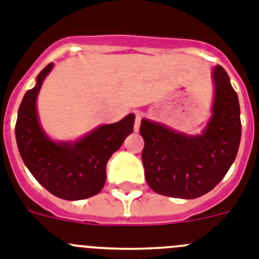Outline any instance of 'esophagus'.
Wrapping results in <instances>:
<instances>
[{
	"mask_svg": "<svg viewBox=\"0 0 259 259\" xmlns=\"http://www.w3.org/2000/svg\"><path fill=\"white\" fill-rule=\"evenodd\" d=\"M142 119V113H136V119H134V132H138Z\"/></svg>",
	"mask_w": 259,
	"mask_h": 259,
	"instance_id": "1",
	"label": "esophagus"
}]
</instances>
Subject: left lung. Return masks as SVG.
Here are the masks:
<instances>
[{"label": "left lung", "mask_w": 259, "mask_h": 259, "mask_svg": "<svg viewBox=\"0 0 259 259\" xmlns=\"http://www.w3.org/2000/svg\"><path fill=\"white\" fill-rule=\"evenodd\" d=\"M212 79V117L200 136H187L142 119L145 178L154 192L178 199H196L213 190L234 162L241 141L240 104L221 66Z\"/></svg>", "instance_id": "1"}]
</instances>
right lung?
I'll list each match as a JSON object with an SVG mask.
<instances>
[{
	"mask_svg": "<svg viewBox=\"0 0 259 259\" xmlns=\"http://www.w3.org/2000/svg\"><path fill=\"white\" fill-rule=\"evenodd\" d=\"M52 66H46L36 76V85L25 93L15 138L23 163L46 190L60 199L82 200L103 190L106 163L133 132L134 114L99 126L75 142H54L43 132L36 113L39 89Z\"/></svg>",
	"mask_w": 259,
	"mask_h": 259,
	"instance_id": "1",
	"label": "right lung"
}]
</instances>
